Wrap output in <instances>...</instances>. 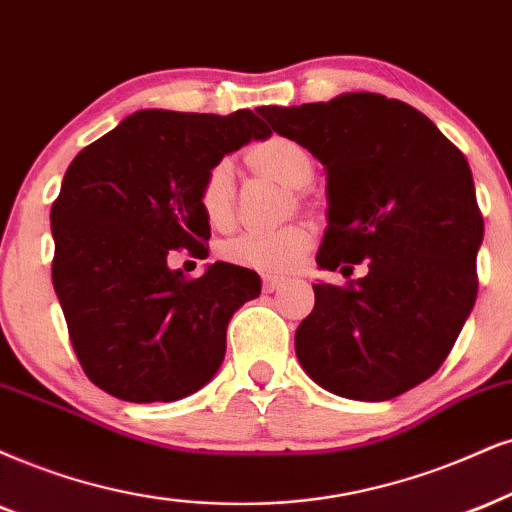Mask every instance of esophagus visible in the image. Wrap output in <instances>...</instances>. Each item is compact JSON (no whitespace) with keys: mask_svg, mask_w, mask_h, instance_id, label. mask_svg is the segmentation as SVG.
Wrapping results in <instances>:
<instances>
[{"mask_svg":"<svg viewBox=\"0 0 512 512\" xmlns=\"http://www.w3.org/2000/svg\"><path fill=\"white\" fill-rule=\"evenodd\" d=\"M285 285V277L282 275H266L263 277V287H266V292H275V289H280Z\"/></svg>","mask_w":512,"mask_h":512,"instance_id":"obj_1","label":"esophagus"}]
</instances>
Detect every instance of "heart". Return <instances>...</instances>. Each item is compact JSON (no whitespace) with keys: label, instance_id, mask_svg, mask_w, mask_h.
<instances>
[{"label":"heart","instance_id":"heart-1","mask_svg":"<svg viewBox=\"0 0 512 512\" xmlns=\"http://www.w3.org/2000/svg\"><path fill=\"white\" fill-rule=\"evenodd\" d=\"M249 163L287 187H304L313 175V159L304 144L289 137L273 135L254 144L246 154ZM197 201L204 218L213 227H227L235 216V170L227 159L206 168L199 182ZM311 246V232L304 225H285L277 230H249L223 244V256L230 263L282 273L294 268Z\"/></svg>","mask_w":512,"mask_h":512}]
</instances>
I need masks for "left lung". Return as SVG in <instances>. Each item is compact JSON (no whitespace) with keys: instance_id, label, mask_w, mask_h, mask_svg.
Listing matches in <instances>:
<instances>
[{"instance_id":"1","label":"left lung","mask_w":512,"mask_h":512,"mask_svg":"<svg viewBox=\"0 0 512 512\" xmlns=\"http://www.w3.org/2000/svg\"><path fill=\"white\" fill-rule=\"evenodd\" d=\"M277 135L304 144L327 173L320 268L349 277L313 285L296 330L313 382L356 401H387L441 368L477 299L484 237L463 156L425 113L375 92L263 106Z\"/></svg>"}]
</instances>
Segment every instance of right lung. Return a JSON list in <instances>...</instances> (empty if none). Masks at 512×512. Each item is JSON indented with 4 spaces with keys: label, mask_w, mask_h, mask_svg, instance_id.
<instances>
[{
    "label": "right lung",
    "mask_w": 512,
    "mask_h": 512,
    "mask_svg": "<svg viewBox=\"0 0 512 512\" xmlns=\"http://www.w3.org/2000/svg\"><path fill=\"white\" fill-rule=\"evenodd\" d=\"M256 113L137 111L63 175L52 282L75 356L106 394L132 403L194 394L223 363L232 313L261 294V277L232 263L201 277L168 268L173 249L206 256L199 182L225 154L270 137Z\"/></svg>",
    "instance_id": "obj_1"
}]
</instances>
